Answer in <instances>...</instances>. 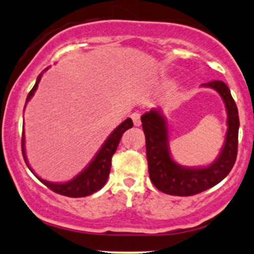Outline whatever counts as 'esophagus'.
<instances>
[{"instance_id":"obj_1","label":"esophagus","mask_w":254,"mask_h":254,"mask_svg":"<svg viewBox=\"0 0 254 254\" xmlns=\"http://www.w3.org/2000/svg\"><path fill=\"white\" fill-rule=\"evenodd\" d=\"M131 119H132L135 127H139V125H141V115H139V113H132V115H131Z\"/></svg>"}]
</instances>
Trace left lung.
<instances>
[{"label": "left lung", "instance_id": "obj_1", "mask_svg": "<svg viewBox=\"0 0 254 254\" xmlns=\"http://www.w3.org/2000/svg\"><path fill=\"white\" fill-rule=\"evenodd\" d=\"M217 90L227 109V136L223 149L216 161L208 167L188 168L178 165L171 157L168 148L167 125L159 111L151 110L141 117L145 136L148 171L157 190L173 196H192L212 188L228 176L238 154V107L227 84L222 81L203 83Z\"/></svg>", "mask_w": 254, "mask_h": 254}]
</instances>
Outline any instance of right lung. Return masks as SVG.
Masks as SVG:
<instances>
[{
  "mask_svg": "<svg viewBox=\"0 0 254 254\" xmlns=\"http://www.w3.org/2000/svg\"><path fill=\"white\" fill-rule=\"evenodd\" d=\"M40 78H42V74L39 75L37 78V82L33 86V88L31 89V92L28 93L27 99H26V103L30 100L32 95L36 92L38 83H39ZM132 121L131 118H127V121H124L123 123L119 125L118 127H116V130L109 136V138L105 141L103 147L100 148V150L98 151V154L95 155L93 161L88 165V167L86 168L83 172H81L78 176H76L74 179L70 180L68 183L64 184H56V183H50L46 182V180L42 179L34 174V172L31 170V167L28 166L27 159H26V153H25V133L22 132V139H21V149H22V156H24L26 165L28 166L32 173L36 176L38 179L42 182L44 185L48 186L50 190L56 192L58 194H62V196L66 197H86L89 194L94 193L98 190H100L101 188L105 185V183L107 182V178L110 176L111 171V160H112L113 154L117 150V147L121 141L122 135L130 127H132Z\"/></svg>",
  "mask_w": 254,
  "mask_h": 254,
  "instance_id": "1",
  "label": "right lung"
}]
</instances>
